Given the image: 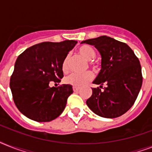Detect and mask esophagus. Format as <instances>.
<instances>
[{
  "label": "esophagus",
  "mask_w": 152,
  "mask_h": 152,
  "mask_svg": "<svg viewBox=\"0 0 152 152\" xmlns=\"http://www.w3.org/2000/svg\"><path fill=\"white\" fill-rule=\"evenodd\" d=\"M73 91H75V92H76V91H78L79 89H80V88H78V87H73Z\"/></svg>",
  "instance_id": "1"
}]
</instances>
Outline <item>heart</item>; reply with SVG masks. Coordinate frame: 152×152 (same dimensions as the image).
<instances>
[{
	"label": "heart",
	"mask_w": 152,
	"mask_h": 152,
	"mask_svg": "<svg viewBox=\"0 0 152 152\" xmlns=\"http://www.w3.org/2000/svg\"><path fill=\"white\" fill-rule=\"evenodd\" d=\"M78 53L80 56L84 58L86 61H92L95 57V52L92 47L88 45H83L78 49ZM69 57L67 56L62 63V70L64 72H69ZM90 66L93 69L96 68V65L90 62ZM93 79V74L91 72H86L83 73H72L65 78V82L68 84H70L74 87H81L85 85L86 83H89Z\"/></svg>",
	"instance_id": "heart-1"
}]
</instances>
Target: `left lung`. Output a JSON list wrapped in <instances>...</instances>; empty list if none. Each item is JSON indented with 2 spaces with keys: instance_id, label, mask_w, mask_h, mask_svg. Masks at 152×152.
<instances>
[{
  "instance_id": "8db88e82",
  "label": "left lung",
  "mask_w": 152,
  "mask_h": 152,
  "mask_svg": "<svg viewBox=\"0 0 152 152\" xmlns=\"http://www.w3.org/2000/svg\"><path fill=\"white\" fill-rule=\"evenodd\" d=\"M81 43L95 46L102 57V69L93 82L100 87L92 88L86 103L100 117H120L132 107L141 88L139 59L127 44L110 37L103 35Z\"/></svg>"
}]
</instances>
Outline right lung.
Returning <instances> with one entry per match:
<instances>
[{
  "label": "right lung",
  "mask_w": 152,
  "mask_h": 152,
  "mask_svg": "<svg viewBox=\"0 0 152 152\" xmlns=\"http://www.w3.org/2000/svg\"><path fill=\"white\" fill-rule=\"evenodd\" d=\"M77 42H45L31 46L15 61L10 88L15 106L27 118L39 122L57 118L65 108L73 91L71 85L50 88L61 82L62 63Z\"/></svg>",
  "instance_id": "add662e5"
}]
</instances>
